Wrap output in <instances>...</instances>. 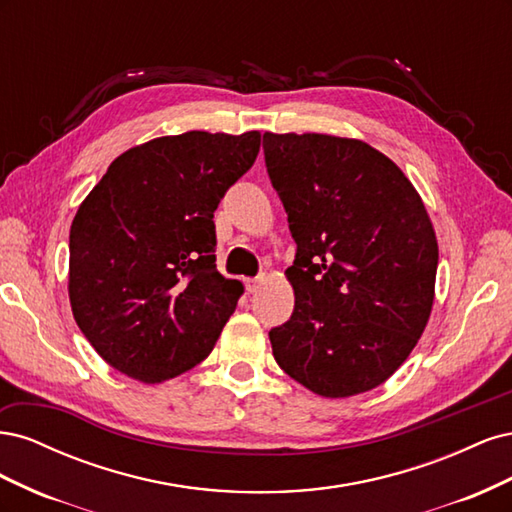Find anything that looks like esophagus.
<instances>
[{"instance_id":"esophagus-1","label":"esophagus","mask_w":512,"mask_h":512,"mask_svg":"<svg viewBox=\"0 0 512 512\" xmlns=\"http://www.w3.org/2000/svg\"><path fill=\"white\" fill-rule=\"evenodd\" d=\"M262 286V277H254V280H245L247 292H256Z\"/></svg>"}]
</instances>
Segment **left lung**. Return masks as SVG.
<instances>
[{
  "mask_svg": "<svg viewBox=\"0 0 512 512\" xmlns=\"http://www.w3.org/2000/svg\"><path fill=\"white\" fill-rule=\"evenodd\" d=\"M262 147L297 243L292 316L269 331L275 361L322 397L376 389L414 350L436 297L423 198L356 138L265 132Z\"/></svg>",
  "mask_w": 512,
  "mask_h": 512,
  "instance_id": "obj_1",
  "label": "left lung"
}]
</instances>
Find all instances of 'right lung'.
Returning a JSON list of instances; mask_svg holds the SVG:
<instances>
[{"label": "right lung", "mask_w": 512, "mask_h": 512, "mask_svg": "<svg viewBox=\"0 0 512 512\" xmlns=\"http://www.w3.org/2000/svg\"><path fill=\"white\" fill-rule=\"evenodd\" d=\"M260 132H183L123 151L70 226L72 314L102 359L158 384L205 361L243 294L215 267L226 190Z\"/></svg>", "instance_id": "1"}]
</instances>
